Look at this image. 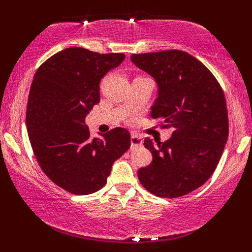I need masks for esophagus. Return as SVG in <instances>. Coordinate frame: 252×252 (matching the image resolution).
<instances>
[{"mask_svg": "<svg viewBox=\"0 0 252 252\" xmlns=\"http://www.w3.org/2000/svg\"><path fill=\"white\" fill-rule=\"evenodd\" d=\"M130 146H132V148H137V147L143 146L142 137L136 135V134H132V136H130Z\"/></svg>", "mask_w": 252, "mask_h": 252, "instance_id": "esophagus-1", "label": "esophagus"}]
</instances>
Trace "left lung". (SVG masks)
<instances>
[{
    "label": "left lung",
    "instance_id": "8db88e82",
    "mask_svg": "<svg viewBox=\"0 0 252 252\" xmlns=\"http://www.w3.org/2000/svg\"><path fill=\"white\" fill-rule=\"evenodd\" d=\"M130 61L157 84L151 118L173 129L166 142L144 140L154 159L140 168L137 177L159 197L187 195L211 177L228 139L222 89L211 72L186 51L134 54Z\"/></svg>",
    "mask_w": 252,
    "mask_h": 252
}]
</instances>
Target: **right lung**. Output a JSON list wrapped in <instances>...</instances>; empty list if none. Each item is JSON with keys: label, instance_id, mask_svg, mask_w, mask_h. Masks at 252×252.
Here are the masks:
<instances>
[{"label": "right lung", "instance_id": "obj_1", "mask_svg": "<svg viewBox=\"0 0 252 252\" xmlns=\"http://www.w3.org/2000/svg\"><path fill=\"white\" fill-rule=\"evenodd\" d=\"M72 47L37 68L30 89L26 127L37 163L54 184L88 195L106 184L115 161L130 146L122 127L92 139L86 116L99 102V82L125 60Z\"/></svg>", "mask_w": 252, "mask_h": 252}]
</instances>
